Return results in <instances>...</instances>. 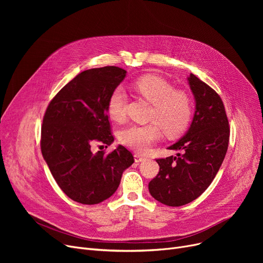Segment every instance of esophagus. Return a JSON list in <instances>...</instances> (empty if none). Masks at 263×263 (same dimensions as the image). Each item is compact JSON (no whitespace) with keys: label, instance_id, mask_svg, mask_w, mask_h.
<instances>
[{"label":"esophagus","instance_id":"obj_1","mask_svg":"<svg viewBox=\"0 0 263 263\" xmlns=\"http://www.w3.org/2000/svg\"><path fill=\"white\" fill-rule=\"evenodd\" d=\"M145 160H146V158L143 157V156H141V155H139V154H135V155H134V161H135L136 163L144 162Z\"/></svg>","mask_w":263,"mask_h":263}]
</instances>
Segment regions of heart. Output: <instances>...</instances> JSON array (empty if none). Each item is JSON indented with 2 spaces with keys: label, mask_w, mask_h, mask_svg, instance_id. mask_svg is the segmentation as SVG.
<instances>
[{
  "label": "heart",
  "mask_w": 263,
  "mask_h": 263,
  "mask_svg": "<svg viewBox=\"0 0 263 263\" xmlns=\"http://www.w3.org/2000/svg\"><path fill=\"white\" fill-rule=\"evenodd\" d=\"M133 89L146 100L154 104L150 120L154 122L144 124H130L120 130L119 142L136 153H145L161 137L162 130L168 136L182 133L192 117V103L189 96L175 87L160 77L147 74L132 84ZM126 95L121 88L110 93L107 101V114L114 121L124 118Z\"/></svg>",
  "instance_id": "obj_1"
}]
</instances>
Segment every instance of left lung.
<instances>
[{
    "label": "left lung",
    "mask_w": 263,
    "mask_h": 263,
    "mask_svg": "<svg viewBox=\"0 0 263 263\" xmlns=\"http://www.w3.org/2000/svg\"><path fill=\"white\" fill-rule=\"evenodd\" d=\"M187 83L195 100L194 116L186 133L168 147L183 154L157 160L159 174L148 185L151 196L171 206L195 200L208 189L229 142V124L220 97L193 73Z\"/></svg>",
    "instance_id": "left-lung-1"
}]
</instances>
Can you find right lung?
Returning a JSON list of instances; mask_svg holds the SVG:
<instances>
[{"instance_id": "1", "label": "right lung", "mask_w": 263, "mask_h": 263, "mask_svg": "<svg viewBox=\"0 0 263 263\" xmlns=\"http://www.w3.org/2000/svg\"><path fill=\"white\" fill-rule=\"evenodd\" d=\"M126 76L115 66L88 69L66 84L46 110L41 154L59 186L77 202L96 204L112 196L134 162L121 145L108 155H93L90 148L97 142H114L107 101Z\"/></svg>"}]
</instances>
